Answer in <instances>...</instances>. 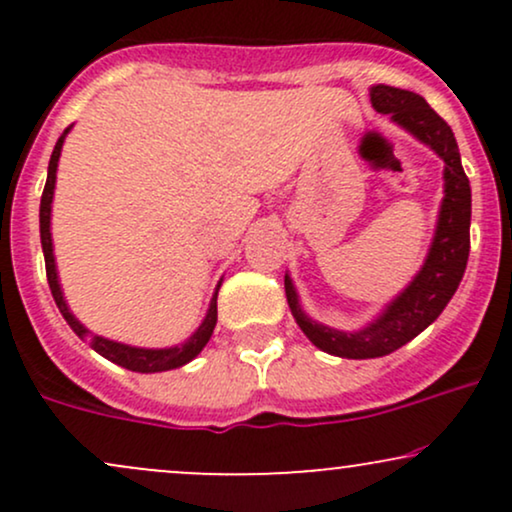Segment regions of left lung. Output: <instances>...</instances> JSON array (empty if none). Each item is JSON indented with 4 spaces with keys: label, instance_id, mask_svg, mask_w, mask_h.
Listing matches in <instances>:
<instances>
[{
    "label": "left lung",
    "instance_id": "8db88e82",
    "mask_svg": "<svg viewBox=\"0 0 512 512\" xmlns=\"http://www.w3.org/2000/svg\"><path fill=\"white\" fill-rule=\"evenodd\" d=\"M370 103L378 113L390 115L392 122L414 134L419 142L431 146L443 158L445 197L440 202L436 236L428 248L421 272L411 279L395 301L385 305L378 320L356 332H342L322 322L310 320L298 303L291 276H284L286 301L298 327L317 349L342 358H378L397 351L416 334H421L460 286L469 257V221H472V190L464 175L460 149L448 122L428 105L419 93L395 86H370Z\"/></svg>",
    "mask_w": 512,
    "mask_h": 512
}]
</instances>
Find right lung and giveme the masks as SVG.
I'll use <instances>...</instances> for the list:
<instances>
[{"mask_svg": "<svg viewBox=\"0 0 512 512\" xmlns=\"http://www.w3.org/2000/svg\"><path fill=\"white\" fill-rule=\"evenodd\" d=\"M69 129H72V127L64 129L62 137L57 139L55 151H52V156H50L48 182H45L43 197H40V243H43L45 272H48V284H50L52 298H55L57 308H60V313H62L64 320H67V325L76 332V337L84 339V342L91 344L93 351H98V354H101L103 358H108V361L117 363V366L134 370V373H161V370H173V368L185 366V363H190L192 358H195L211 339V332H214V327H216V296H219V286L221 284L216 286L214 298H211V303H209L207 317H204L202 325L197 327V332L192 334L187 342H182L178 346H168V349H139V346H129V344H122V342H113V339L98 337V334L88 332L86 327L81 325L79 320H76V317L72 315V310H69L67 301H64L60 279H57L55 252H52L50 214H52V195H55V180H57V161H60L62 144H64V137L69 134Z\"/></svg>", "mask_w": 512, "mask_h": 512, "instance_id": "add662e5", "label": "right lung"}]
</instances>
